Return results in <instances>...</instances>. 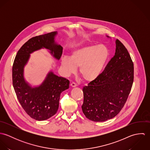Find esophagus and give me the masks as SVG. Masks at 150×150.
I'll use <instances>...</instances> for the list:
<instances>
[{
  "instance_id": "esophagus-1",
  "label": "esophagus",
  "mask_w": 150,
  "mask_h": 150,
  "mask_svg": "<svg viewBox=\"0 0 150 150\" xmlns=\"http://www.w3.org/2000/svg\"><path fill=\"white\" fill-rule=\"evenodd\" d=\"M70 86H71V87H76V86H77V84L75 83H71V84H70Z\"/></svg>"
}]
</instances>
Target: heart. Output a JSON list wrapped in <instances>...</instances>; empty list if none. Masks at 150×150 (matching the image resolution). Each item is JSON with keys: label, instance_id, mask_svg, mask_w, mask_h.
Listing matches in <instances>:
<instances>
[{"label": "heart", "instance_id": "heart-1", "mask_svg": "<svg viewBox=\"0 0 150 150\" xmlns=\"http://www.w3.org/2000/svg\"><path fill=\"white\" fill-rule=\"evenodd\" d=\"M110 57V51L103 44L91 45L76 49L70 57L64 56L61 65L66 75L76 71L79 67V74L86 82L96 80L103 72Z\"/></svg>", "mask_w": 150, "mask_h": 150}]
</instances>
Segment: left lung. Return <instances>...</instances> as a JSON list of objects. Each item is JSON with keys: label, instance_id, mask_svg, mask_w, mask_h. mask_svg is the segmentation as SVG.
Wrapping results in <instances>:
<instances>
[{"label": "left lung", "instance_id": "8db88e82", "mask_svg": "<svg viewBox=\"0 0 150 150\" xmlns=\"http://www.w3.org/2000/svg\"><path fill=\"white\" fill-rule=\"evenodd\" d=\"M115 44V55L101 75L83 88L82 110L92 121L103 122L115 117L126 103L132 86L133 63L124 44L118 39Z\"/></svg>", "mask_w": 150, "mask_h": 150}]
</instances>
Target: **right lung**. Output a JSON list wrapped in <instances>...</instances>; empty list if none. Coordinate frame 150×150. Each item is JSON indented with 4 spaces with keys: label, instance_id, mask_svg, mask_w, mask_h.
I'll list each match as a JSON object with an SVG mask.
<instances>
[{
    "label": "right lung",
    "instance_id": "add662e5",
    "mask_svg": "<svg viewBox=\"0 0 150 150\" xmlns=\"http://www.w3.org/2000/svg\"><path fill=\"white\" fill-rule=\"evenodd\" d=\"M57 32H52L30 39L18 50L12 69L13 85L17 99L25 112L38 121L47 120L55 115L59 107L61 93L69 87V81L50 71L40 86L32 87L23 76V69L30 54L46 48L59 60L63 48L55 42Z\"/></svg>",
    "mask_w": 150,
    "mask_h": 150
}]
</instances>
